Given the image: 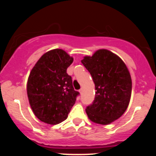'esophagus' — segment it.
<instances>
[{
    "label": "esophagus",
    "instance_id": "34e87169",
    "mask_svg": "<svg viewBox=\"0 0 156 156\" xmlns=\"http://www.w3.org/2000/svg\"><path fill=\"white\" fill-rule=\"evenodd\" d=\"M83 88H81L80 90H79V91H80V94H82V93H83Z\"/></svg>",
    "mask_w": 156,
    "mask_h": 156
}]
</instances>
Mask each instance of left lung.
Instances as JSON below:
<instances>
[{"mask_svg": "<svg viewBox=\"0 0 156 156\" xmlns=\"http://www.w3.org/2000/svg\"><path fill=\"white\" fill-rule=\"evenodd\" d=\"M81 62L89 71L95 85V98L86 112L93 122L108 125L122 115L129 105L132 80L127 66L119 56L99 49Z\"/></svg>", "mask_w": 156, "mask_h": 156, "instance_id": "1", "label": "left lung"}]
</instances>
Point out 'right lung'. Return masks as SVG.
<instances>
[{
  "mask_svg": "<svg viewBox=\"0 0 156 156\" xmlns=\"http://www.w3.org/2000/svg\"><path fill=\"white\" fill-rule=\"evenodd\" d=\"M73 58L62 49L48 51L30 71L27 95L34 115L47 124L66 120L79 93L66 73Z\"/></svg>",
  "mask_w": 156,
  "mask_h": 156,
  "instance_id": "obj_1",
  "label": "right lung"
}]
</instances>
